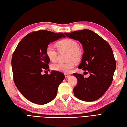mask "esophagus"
I'll return each instance as SVG.
<instances>
[{"label":"esophagus","instance_id":"34e87169","mask_svg":"<svg viewBox=\"0 0 127 127\" xmlns=\"http://www.w3.org/2000/svg\"><path fill=\"white\" fill-rule=\"evenodd\" d=\"M70 76V75H69V74H64V76H65V77H69Z\"/></svg>","mask_w":127,"mask_h":127}]
</instances>
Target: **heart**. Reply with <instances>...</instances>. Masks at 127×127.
Masks as SVG:
<instances>
[{
    "instance_id": "obj_1",
    "label": "heart",
    "mask_w": 127,
    "mask_h": 127,
    "mask_svg": "<svg viewBox=\"0 0 127 127\" xmlns=\"http://www.w3.org/2000/svg\"><path fill=\"white\" fill-rule=\"evenodd\" d=\"M57 47L60 51L69 52L68 59L69 61L66 63L59 62L53 64L51 68L54 70L64 73H69L74 67L75 61H78L81 59L82 51L78 48V44L76 41L70 38H66L60 41L57 43ZM46 54L50 60L53 62L57 60L58 53L53 45L49 44L46 47Z\"/></svg>"
}]
</instances>
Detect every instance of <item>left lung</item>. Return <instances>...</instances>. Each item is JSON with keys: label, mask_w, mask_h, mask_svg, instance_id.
Instances as JSON below:
<instances>
[{"label": "left lung", "mask_w": 127, "mask_h": 127, "mask_svg": "<svg viewBox=\"0 0 127 127\" xmlns=\"http://www.w3.org/2000/svg\"><path fill=\"white\" fill-rule=\"evenodd\" d=\"M64 34L82 44L84 53L78 68L90 74L87 78L80 74H73L77 79L73 90L75 96L85 101L96 100L108 90L113 81L116 62L112 48L106 40L90 30Z\"/></svg>", "instance_id": "obj_1"}]
</instances>
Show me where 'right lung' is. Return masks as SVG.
<instances>
[{
  "instance_id": "obj_1",
  "label": "right lung",
  "mask_w": 127,
  "mask_h": 127,
  "mask_svg": "<svg viewBox=\"0 0 127 127\" xmlns=\"http://www.w3.org/2000/svg\"><path fill=\"white\" fill-rule=\"evenodd\" d=\"M65 38L63 33L39 30L26 35L17 45L12 59L14 81L27 99L36 104L49 103L56 98L58 87L64 78L60 72L49 69L46 49L50 43Z\"/></svg>"
}]
</instances>
